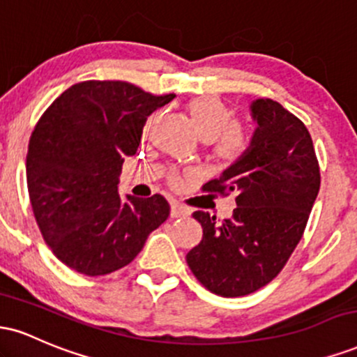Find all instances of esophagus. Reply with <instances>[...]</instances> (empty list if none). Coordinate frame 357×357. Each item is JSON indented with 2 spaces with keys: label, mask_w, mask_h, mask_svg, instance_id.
Returning a JSON list of instances; mask_svg holds the SVG:
<instances>
[{
  "label": "esophagus",
  "mask_w": 357,
  "mask_h": 357,
  "mask_svg": "<svg viewBox=\"0 0 357 357\" xmlns=\"http://www.w3.org/2000/svg\"><path fill=\"white\" fill-rule=\"evenodd\" d=\"M188 215H190V210L184 208L183 204H179L178 202L171 203V216H173V218H183V216Z\"/></svg>",
  "instance_id": "obj_1"
}]
</instances>
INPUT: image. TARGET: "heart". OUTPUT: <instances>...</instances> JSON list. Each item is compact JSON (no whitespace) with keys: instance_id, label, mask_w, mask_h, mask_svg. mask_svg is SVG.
Instances as JSON below:
<instances>
[{"instance_id":"obj_1","label":"heart","mask_w":357,"mask_h":357,"mask_svg":"<svg viewBox=\"0 0 357 357\" xmlns=\"http://www.w3.org/2000/svg\"><path fill=\"white\" fill-rule=\"evenodd\" d=\"M188 114L196 132L213 142L215 155L221 161L236 162L252 147L250 130L235 122V112L216 96L195 97L188 104Z\"/></svg>"}]
</instances>
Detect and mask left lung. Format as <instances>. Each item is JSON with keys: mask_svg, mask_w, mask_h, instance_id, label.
Wrapping results in <instances>:
<instances>
[{"mask_svg": "<svg viewBox=\"0 0 357 357\" xmlns=\"http://www.w3.org/2000/svg\"><path fill=\"white\" fill-rule=\"evenodd\" d=\"M250 110L257 122L250 151L203 186L206 192H235L233 216L218 223L210 213H192L203 238L186 261L221 297L248 296L280 273L304 235L321 188L304 122L272 99L253 100Z\"/></svg>", "mask_w": 357, "mask_h": 357, "instance_id": "8db88e82", "label": "left lung"}]
</instances>
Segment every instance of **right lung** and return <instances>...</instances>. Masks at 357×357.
<instances>
[{
	"label": "right lung",
	"mask_w": 357,
	"mask_h": 357,
	"mask_svg": "<svg viewBox=\"0 0 357 357\" xmlns=\"http://www.w3.org/2000/svg\"><path fill=\"white\" fill-rule=\"evenodd\" d=\"M174 97L129 82L87 80L65 90L36 122L26 154L28 195L45 241L67 267L89 277L116 272L167 220L165 196L121 198L117 184L147 117Z\"/></svg>",
	"instance_id": "add662e5"
}]
</instances>
